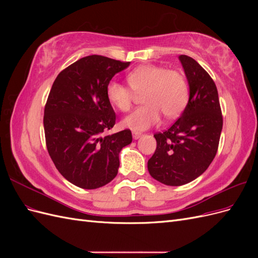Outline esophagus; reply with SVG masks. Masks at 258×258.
I'll list each match as a JSON object with an SVG mask.
<instances>
[{
    "mask_svg": "<svg viewBox=\"0 0 258 258\" xmlns=\"http://www.w3.org/2000/svg\"><path fill=\"white\" fill-rule=\"evenodd\" d=\"M143 136V134H141V132L139 131H132V137H134L135 140H138L139 138H141Z\"/></svg>",
    "mask_w": 258,
    "mask_h": 258,
    "instance_id": "34e87169",
    "label": "esophagus"
}]
</instances>
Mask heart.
<instances>
[{
    "mask_svg": "<svg viewBox=\"0 0 258 258\" xmlns=\"http://www.w3.org/2000/svg\"><path fill=\"white\" fill-rule=\"evenodd\" d=\"M129 86L110 81L106 86V97L110 103L120 112H127L134 103L135 92L143 93L144 105L131 112L122 119L126 128L143 131L161 120L175 118L188 102L189 88L184 74L163 66L145 64L127 75Z\"/></svg>",
    "mask_w": 258,
    "mask_h": 258,
    "instance_id": "1",
    "label": "heart"
}]
</instances>
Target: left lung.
<instances>
[{"mask_svg":"<svg viewBox=\"0 0 258 258\" xmlns=\"http://www.w3.org/2000/svg\"><path fill=\"white\" fill-rule=\"evenodd\" d=\"M178 59L189 85L188 103L172 126L154 135L157 147L147 162L150 174L169 186L187 184L205 172L215 157L223 128L212 77L195 59L185 54Z\"/></svg>","mask_w":258,"mask_h":258,"instance_id":"left-lung-1","label":"left lung"}]
</instances>
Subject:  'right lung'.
Here are the masks:
<instances>
[{"label": "right lung", "mask_w": 258, "mask_h": 258, "mask_svg": "<svg viewBox=\"0 0 258 258\" xmlns=\"http://www.w3.org/2000/svg\"><path fill=\"white\" fill-rule=\"evenodd\" d=\"M129 64L91 54L62 70L52 84L44 110L46 146L61 175L81 188L110 183L119 152L132 142L129 129L104 136L116 122L106 86Z\"/></svg>", "instance_id": "1"}]
</instances>
